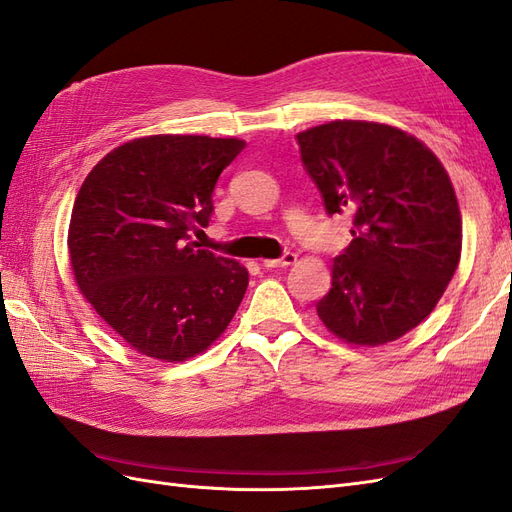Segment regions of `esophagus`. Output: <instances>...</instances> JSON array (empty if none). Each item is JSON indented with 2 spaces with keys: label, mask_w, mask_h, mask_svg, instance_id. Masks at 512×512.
<instances>
[{
  "label": "esophagus",
  "mask_w": 512,
  "mask_h": 512,
  "mask_svg": "<svg viewBox=\"0 0 512 512\" xmlns=\"http://www.w3.org/2000/svg\"><path fill=\"white\" fill-rule=\"evenodd\" d=\"M292 262H297V254H294V252H286V254H282L280 258H267V260H262V267H267V269L288 267V265H292Z\"/></svg>",
  "instance_id": "1"
}]
</instances>
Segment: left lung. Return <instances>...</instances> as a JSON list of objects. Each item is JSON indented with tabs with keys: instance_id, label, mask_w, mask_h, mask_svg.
Masks as SVG:
<instances>
[{
	"instance_id": "8db88e82",
	"label": "left lung",
	"mask_w": 512,
	"mask_h": 512,
	"mask_svg": "<svg viewBox=\"0 0 512 512\" xmlns=\"http://www.w3.org/2000/svg\"><path fill=\"white\" fill-rule=\"evenodd\" d=\"M329 215H352L316 312L348 344L380 346L418 327L459 265L461 215L444 166L414 136L374 121L297 134Z\"/></svg>"
}]
</instances>
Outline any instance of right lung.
Wrapping results in <instances>:
<instances>
[{"mask_svg":"<svg viewBox=\"0 0 512 512\" xmlns=\"http://www.w3.org/2000/svg\"><path fill=\"white\" fill-rule=\"evenodd\" d=\"M239 138L158 134L104 156L74 200L68 250L85 299L123 342L185 361L218 339L247 288L239 262L198 250Z\"/></svg>","mask_w":512,"mask_h":512,"instance_id":"add662e5","label":"right lung"}]
</instances>
